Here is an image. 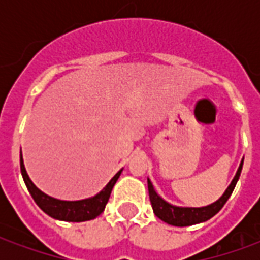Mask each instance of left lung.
I'll return each instance as SVG.
<instances>
[{"mask_svg": "<svg viewBox=\"0 0 260 260\" xmlns=\"http://www.w3.org/2000/svg\"><path fill=\"white\" fill-rule=\"evenodd\" d=\"M242 164L244 160L241 161L240 167L237 170L234 180L231 181V184L229 188L225 189L223 196L216 201L212 205L203 207H180L174 206L169 202H166L161 196L157 195V192L154 191L152 182L147 178V188H149V198H150V203H152L153 212L157 216L160 220H163L164 223L171 224V225H177V227H186V225H192V224L203 223L209 218H212L214 214H217L221 207L225 205V202L229 201V198L231 196L233 191H234L237 181L240 178L241 170H242Z\"/></svg>", "mask_w": 260, "mask_h": 260, "instance_id": "left-lung-1", "label": "left lung"}]
</instances>
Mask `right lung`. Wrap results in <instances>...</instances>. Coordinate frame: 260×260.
I'll list each match as a JSON object with an SVG mask.
<instances>
[{
    "mask_svg": "<svg viewBox=\"0 0 260 260\" xmlns=\"http://www.w3.org/2000/svg\"><path fill=\"white\" fill-rule=\"evenodd\" d=\"M20 171H22V177L27 186V191L30 192L31 198L35 199L37 206L44 213H47L48 216L57 218V220H62V221H87V220H93L99 214H102L108 199H110L113 186L115 185V182L122 173V170H119L118 173L110 180L107 185L93 198H87V199H82V201H59V199L46 195L31 182L29 175L26 173L22 153H20Z\"/></svg>",
    "mask_w": 260,
    "mask_h": 260,
    "instance_id": "obj_1",
    "label": "right lung"
}]
</instances>
